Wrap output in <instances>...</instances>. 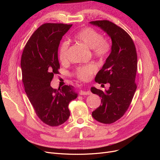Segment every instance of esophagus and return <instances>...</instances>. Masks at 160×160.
Returning a JSON list of instances; mask_svg holds the SVG:
<instances>
[{"mask_svg": "<svg viewBox=\"0 0 160 160\" xmlns=\"http://www.w3.org/2000/svg\"><path fill=\"white\" fill-rule=\"evenodd\" d=\"M91 91H89V90H85V89H83V90H81L80 91V95H91Z\"/></svg>", "mask_w": 160, "mask_h": 160, "instance_id": "esophagus-1", "label": "esophagus"}]
</instances>
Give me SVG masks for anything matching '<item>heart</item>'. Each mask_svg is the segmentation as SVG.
I'll use <instances>...</instances> for the list:
<instances>
[{
    "mask_svg": "<svg viewBox=\"0 0 160 160\" xmlns=\"http://www.w3.org/2000/svg\"><path fill=\"white\" fill-rule=\"evenodd\" d=\"M75 40L83 42L87 47L93 51V55L99 58H103L108 56L110 51V44L103 38V36L99 31L91 27H85L73 35ZM69 43L68 41H62L59 47L58 57L60 62L65 64L68 62V53ZM97 66L95 63L85 64L77 67L75 71V75L80 80L87 81L96 72Z\"/></svg>",
    "mask_w": 160,
    "mask_h": 160,
    "instance_id": "heart-1",
    "label": "heart"
}]
</instances>
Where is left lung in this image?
Returning a JSON list of instances; mask_svg holds the SVG:
<instances>
[{
  "instance_id": "left-lung-1",
  "label": "left lung",
  "mask_w": 160,
  "mask_h": 160,
  "mask_svg": "<svg viewBox=\"0 0 160 160\" xmlns=\"http://www.w3.org/2000/svg\"><path fill=\"white\" fill-rule=\"evenodd\" d=\"M90 24L107 32L112 41L110 55L95 79L99 84L109 83V88L105 91L91 88L92 93L101 98V105L92 112V116L99 122L110 124L126 112L136 91L137 52L132 38L122 28L107 20Z\"/></svg>"
}]
</instances>
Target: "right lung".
Instances as JSON below:
<instances>
[{
    "instance_id": "1",
    "label": "right lung",
    "mask_w": 160,
    "mask_h": 160,
    "mask_svg": "<svg viewBox=\"0 0 160 160\" xmlns=\"http://www.w3.org/2000/svg\"><path fill=\"white\" fill-rule=\"evenodd\" d=\"M72 25L45 23L34 32L24 48L21 66L25 91L42 122L59 126L69 119V103L77 98L71 85L58 89L51 87L55 74H59L58 48Z\"/></svg>"
}]
</instances>
